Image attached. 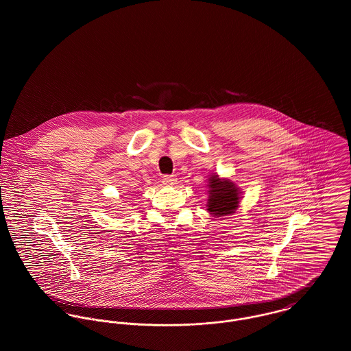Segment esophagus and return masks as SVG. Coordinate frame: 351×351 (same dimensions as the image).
I'll return each instance as SVG.
<instances>
[{
  "mask_svg": "<svg viewBox=\"0 0 351 351\" xmlns=\"http://www.w3.org/2000/svg\"><path fill=\"white\" fill-rule=\"evenodd\" d=\"M166 186H173L177 184V177L176 176H165L162 181Z\"/></svg>",
  "mask_w": 351,
  "mask_h": 351,
  "instance_id": "esophagus-1",
  "label": "esophagus"
}]
</instances>
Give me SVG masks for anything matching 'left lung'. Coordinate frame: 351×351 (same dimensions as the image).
Returning a JSON list of instances; mask_svg holds the SVG:
<instances>
[{"instance_id": "8db88e82", "label": "left lung", "mask_w": 351, "mask_h": 351, "mask_svg": "<svg viewBox=\"0 0 351 351\" xmlns=\"http://www.w3.org/2000/svg\"><path fill=\"white\" fill-rule=\"evenodd\" d=\"M208 201L206 210L216 216H227L237 210L241 202L239 188L227 178H220L217 174H212L208 178Z\"/></svg>"}]
</instances>
